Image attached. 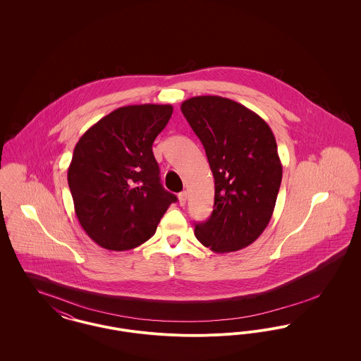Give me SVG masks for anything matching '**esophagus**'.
<instances>
[{"label":"esophagus","mask_w":361,"mask_h":361,"mask_svg":"<svg viewBox=\"0 0 361 361\" xmlns=\"http://www.w3.org/2000/svg\"><path fill=\"white\" fill-rule=\"evenodd\" d=\"M187 192L185 190H183V192H180L178 193V203H180V206H185V203H187Z\"/></svg>","instance_id":"obj_1"}]
</instances>
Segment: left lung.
Listing matches in <instances>:
<instances>
[{
	"label": "left lung",
	"mask_w": 361,
	"mask_h": 361,
	"mask_svg": "<svg viewBox=\"0 0 361 361\" xmlns=\"http://www.w3.org/2000/svg\"><path fill=\"white\" fill-rule=\"evenodd\" d=\"M206 149L215 180L214 211L195 235L215 253L253 243L269 224L283 177L275 135L245 105L221 96H196L181 104Z\"/></svg>",
	"instance_id": "left-lung-1"
}]
</instances>
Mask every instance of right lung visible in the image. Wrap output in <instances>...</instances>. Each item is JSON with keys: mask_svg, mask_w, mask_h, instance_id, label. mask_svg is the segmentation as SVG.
Wrapping results in <instances>:
<instances>
[{"mask_svg": "<svg viewBox=\"0 0 361 361\" xmlns=\"http://www.w3.org/2000/svg\"><path fill=\"white\" fill-rule=\"evenodd\" d=\"M173 114L171 104L115 109L74 147L68 183L78 222L106 250L124 252L154 235L177 197L159 183L153 142Z\"/></svg>", "mask_w": 361, "mask_h": 361, "instance_id": "right-lung-1", "label": "right lung"}]
</instances>
